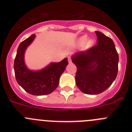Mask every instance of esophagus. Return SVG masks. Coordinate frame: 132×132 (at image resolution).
Instances as JSON below:
<instances>
[{
  "label": "esophagus",
  "mask_w": 132,
  "mask_h": 132,
  "mask_svg": "<svg viewBox=\"0 0 132 132\" xmlns=\"http://www.w3.org/2000/svg\"><path fill=\"white\" fill-rule=\"evenodd\" d=\"M68 62H69V63H72V59H71V58H70V56H69V57L68 58Z\"/></svg>",
  "instance_id": "obj_1"
}]
</instances>
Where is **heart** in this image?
<instances>
[{
  "label": "heart",
  "mask_w": 132,
  "mask_h": 132,
  "mask_svg": "<svg viewBox=\"0 0 132 132\" xmlns=\"http://www.w3.org/2000/svg\"><path fill=\"white\" fill-rule=\"evenodd\" d=\"M94 44V40H87V36H83L81 38H79V40H77V45L79 46H82L84 45L86 49L91 47Z\"/></svg>",
  "instance_id": "1"
}]
</instances>
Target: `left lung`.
Instances as JSON below:
<instances>
[{
  "label": "left lung",
  "instance_id": "1",
  "mask_svg": "<svg viewBox=\"0 0 132 132\" xmlns=\"http://www.w3.org/2000/svg\"><path fill=\"white\" fill-rule=\"evenodd\" d=\"M96 45L72 55L77 67L76 83L87 94H98L109 88L118 73L119 55L114 42L101 32L96 31Z\"/></svg>",
  "mask_w": 132,
  "mask_h": 132
}]
</instances>
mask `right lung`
Listing matches in <instances>:
<instances>
[{"label":"right lung","instance_id":"right-lung-1","mask_svg":"<svg viewBox=\"0 0 132 132\" xmlns=\"http://www.w3.org/2000/svg\"><path fill=\"white\" fill-rule=\"evenodd\" d=\"M36 35L32 34L19 44L14 60L15 76L18 84L32 95L42 96L51 94L59 84V79L68 64L65 58L59 62H51L44 69L32 71L24 63L26 49L33 42Z\"/></svg>","mask_w":132,"mask_h":132}]
</instances>
